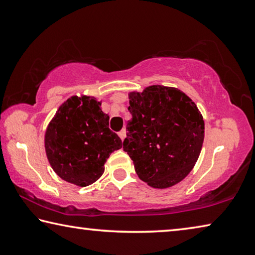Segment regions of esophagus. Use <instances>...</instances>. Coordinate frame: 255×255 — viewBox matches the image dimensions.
I'll use <instances>...</instances> for the list:
<instances>
[{"label": "esophagus", "mask_w": 255, "mask_h": 255, "mask_svg": "<svg viewBox=\"0 0 255 255\" xmlns=\"http://www.w3.org/2000/svg\"><path fill=\"white\" fill-rule=\"evenodd\" d=\"M118 136L124 140L125 137H126V130H125V129H123V130H120V131L118 132Z\"/></svg>", "instance_id": "1"}]
</instances>
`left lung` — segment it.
Here are the masks:
<instances>
[{"label": "left lung", "instance_id": "8db88e82", "mask_svg": "<svg viewBox=\"0 0 255 255\" xmlns=\"http://www.w3.org/2000/svg\"><path fill=\"white\" fill-rule=\"evenodd\" d=\"M124 150L139 179L153 188L179 183L195 166L205 137V123L191 99L175 88L152 85L129 93Z\"/></svg>", "mask_w": 255, "mask_h": 255}]
</instances>
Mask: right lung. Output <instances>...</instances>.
<instances>
[{
	"label": "right lung",
	"instance_id": "obj_1",
	"mask_svg": "<svg viewBox=\"0 0 255 255\" xmlns=\"http://www.w3.org/2000/svg\"><path fill=\"white\" fill-rule=\"evenodd\" d=\"M91 97H72L59 107L45 135L47 158L67 182L86 187L100 178L110 154L123 147L109 116Z\"/></svg>",
	"mask_w": 255,
	"mask_h": 255
}]
</instances>
